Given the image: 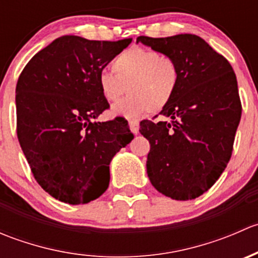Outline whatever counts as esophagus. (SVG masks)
Segmentation results:
<instances>
[{"instance_id":"esophagus-1","label":"esophagus","mask_w":258,"mask_h":258,"mask_svg":"<svg viewBox=\"0 0 258 258\" xmlns=\"http://www.w3.org/2000/svg\"><path fill=\"white\" fill-rule=\"evenodd\" d=\"M139 121L137 119H131V121H128V126H130V130H131V132L134 135H137L139 134Z\"/></svg>"}]
</instances>
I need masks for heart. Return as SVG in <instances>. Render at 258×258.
Segmentation results:
<instances>
[{
  "instance_id": "heart-1",
  "label": "heart",
  "mask_w": 258,
  "mask_h": 258,
  "mask_svg": "<svg viewBox=\"0 0 258 258\" xmlns=\"http://www.w3.org/2000/svg\"><path fill=\"white\" fill-rule=\"evenodd\" d=\"M112 72L101 71L97 86L107 102H116L126 88L130 95L111 108L113 116L127 118L158 112L172 100L179 82L177 63L153 49L134 47L112 61Z\"/></svg>"
}]
</instances>
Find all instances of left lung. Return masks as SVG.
Returning a JSON list of instances; mask_svg holds the SVG:
<instances>
[{
	"instance_id": "1",
	"label": "left lung",
	"mask_w": 258,
	"mask_h": 258,
	"mask_svg": "<svg viewBox=\"0 0 258 258\" xmlns=\"http://www.w3.org/2000/svg\"><path fill=\"white\" fill-rule=\"evenodd\" d=\"M144 43L176 61L178 87L160 114L170 122L144 119L150 141L147 175L165 196L187 201L209 191L225 171L241 119L236 75L230 62L196 35L152 38Z\"/></svg>"
}]
</instances>
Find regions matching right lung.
Listing matches in <instances>:
<instances>
[{
    "instance_id": "add662e5",
    "label": "right lung",
    "mask_w": 258,
    "mask_h": 258,
    "mask_svg": "<svg viewBox=\"0 0 258 258\" xmlns=\"http://www.w3.org/2000/svg\"><path fill=\"white\" fill-rule=\"evenodd\" d=\"M131 38L62 36L23 69L16 86L17 137L41 187L58 201L83 205L110 183V163L134 135L127 121H95L108 102L97 76Z\"/></svg>"
}]
</instances>
